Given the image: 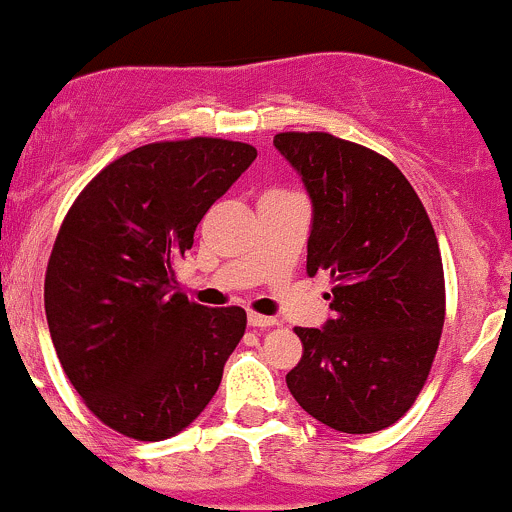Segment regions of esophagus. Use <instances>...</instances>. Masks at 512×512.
<instances>
[{
  "label": "esophagus",
  "mask_w": 512,
  "mask_h": 512,
  "mask_svg": "<svg viewBox=\"0 0 512 512\" xmlns=\"http://www.w3.org/2000/svg\"><path fill=\"white\" fill-rule=\"evenodd\" d=\"M249 325H254V328H271V325H278V320L271 318V315H261L249 310Z\"/></svg>",
  "instance_id": "obj_1"
}]
</instances>
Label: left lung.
Wrapping results in <instances>:
<instances>
[{"mask_svg": "<svg viewBox=\"0 0 512 512\" xmlns=\"http://www.w3.org/2000/svg\"><path fill=\"white\" fill-rule=\"evenodd\" d=\"M276 150L313 202L308 276L333 281L323 328H295V402L345 434H372L412 409L439 350L444 266L424 204L394 162L330 133H278Z\"/></svg>", "mask_w": 512, "mask_h": 512, "instance_id": "obj_1", "label": "left lung"}]
</instances>
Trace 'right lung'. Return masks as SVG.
I'll list each match as a JSON object with an SVG mask.
<instances>
[{
  "label": "right lung",
  "mask_w": 512,
  "mask_h": 512,
  "mask_svg": "<svg viewBox=\"0 0 512 512\" xmlns=\"http://www.w3.org/2000/svg\"><path fill=\"white\" fill-rule=\"evenodd\" d=\"M254 160L246 142H150L100 170L63 219L44 283L49 333L86 407L118 434L170 439L217 394L246 310L189 303L175 263Z\"/></svg>",
  "instance_id": "right-lung-1"
}]
</instances>
